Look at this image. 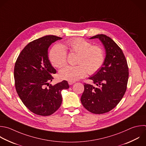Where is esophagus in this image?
I'll return each instance as SVG.
<instances>
[{
  "label": "esophagus",
  "instance_id": "1",
  "mask_svg": "<svg viewBox=\"0 0 146 146\" xmlns=\"http://www.w3.org/2000/svg\"><path fill=\"white\" fill-rule=\"evenodd\" d=\"M75 82H71V81H68V84L70 85H72L74 83H75Z\"/></svg>",
  "mask_w": 146,
  "mask_h": 146
}]
</instances>
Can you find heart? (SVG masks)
Listing matches in <instances>:
<instances>
[{
    "mask_svg": "<svg viewBox=\"0 0 146 146\" xmlns=\"http://www.w3.org/2000/svg\"><path fill=\"white\" fill-rule=\"evenodd\" d=\"M64 47L60 44L55 45L50 51L49 59L52 65L60 68L67 62V51L77 54L75 66H67L59 72L60 77L64 80L75 82L84 77L87 72L93 74L98 71L104 62V52L102 47L92 46V44L84 39L76 38L66 42Z\"/></svg>",
    "mask_w": 146,
    "mask_h": 146,
    "instance_id": "obj_1",
    "label": "heart"
}]
</instances>
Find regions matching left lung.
Instances as JSON below:
<instances>
[{
  "label": "left lung",
  "instance_id": "1",
  "mask_svg": "<svg viewBox=\"0 0 146 146\" xmlns=\"http://www.w3.org/2000/svg\"><path fill=\"white\" fill-rule=\"evenodd\" d=\"M99 39L106 51L104 62L94 76L89 78L97 86L84 83L81 102L88 111L96 114L108 112L123 97L128 79L127 60L121 48L110 37L100 34L90 39Z\"/></svg>",
  "mask_w": 146,
  "mask_h": 146
}]
</instances>
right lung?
Here are the masks:
<instances>
[{
  "label": "right lung",
  "mask_w": 146,
  "mask_h": 146,
  "mask_svg": "<svg viewBox=\"0 0 146 146\" xmlns=\"http://www.w3.org/2000/svg\"><path fill=\"white\" fill-rule=\"evenodd\" d=\"M62 39L47 35L29 43L20 53L15 64L17 92L26 107L36 115L54 113L62 104V91L69 88L66 80L49 86L53 79L52 75L56 71L49 60L48 49L52 43Z\"/></svg>",
  "instance_id": "obj_1"
}]
</instances>
